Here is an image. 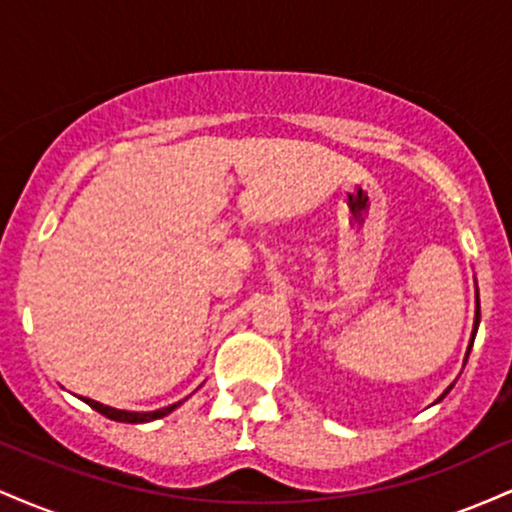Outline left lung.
Returning <instances> with one entry per match:
<instances>
[{
  "label": "left lung",
  "mask_w": 512,
  "mask_h": 512,
  "mask_svg": "<svg viewBox=\"0 0 512 512\" xmlns=\"http://www.w3.org/2000/svg\"><path fill=\"white\" fill-rule=\"evenodd\" d=\"M477 325H479V305H477V320H474V334H477ZM472 344H474V337H472ZM472 344H469V349H472ZM445 395H448V390H445Z\"/></svg>",
  "instance_id": "obj_1"
}]
</instances>
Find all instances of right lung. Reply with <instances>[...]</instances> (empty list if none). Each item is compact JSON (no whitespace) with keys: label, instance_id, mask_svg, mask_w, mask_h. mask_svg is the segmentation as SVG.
Listing matches in <instances>:
<instances>
[{"label":"right lung","instance_id":"obj_1","mask_svg":"<svg viewBox=\"0 0 512 512\" xmlns=\"http://www.w3.org/2000/svg\"><path fill=\"white\" fill-rule=\"evenodd\" d=\"M84 402L91 409H96L98 414L108 416V419H113V421H122V424H146V421L161 419V416L170 414V411H173L175 407H180V402H178V404H170V407H163V409H156V411H144V414H142V411H122V409L105 407V404L93 402V399H86V397H84Z\"/></svg>","mask_w":512,"mask_h":512}]
</instances>
